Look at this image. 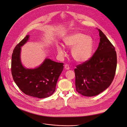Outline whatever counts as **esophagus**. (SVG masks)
<instances>
[{
  "label": "esophagus",
  "mask_w": 127,
  "mask_h": 127,
  "mask_svg": "<svg viewBox=\"0 0 127 127\" xmlns=\"http://www.w3.org/2000/svg\"><path fill=\"white\" fill-rule=\"evenodd\" d=\"M65 68L66 69V70H69L70 69V67L69 66V65L68 64H65Z\"/></svg>",
  "instance_id": "34e87169"
}]
</instances>
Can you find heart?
Returning a JSON list of instances; mask_svg holds the SVG:
<instances>
[{"instance_id": "heart-1", "label": "heart", "mask_w": 127, "mask_h": 127, "mask_svg": "<svg viewBox=\"0 0 127 127\" xmlns=\"http://www.w3.org/2000/svg\"><path fill=\"white\" fill-rule=\"evenodd\" d=\"M64 42L67 47L72 48L71 55L75 61L84 63L91 58L94 48V41L91 37L75 32L66 37ZM57 51L61 56H65V52L62 46L57 47Z\"/></svg>"}]
</instances>
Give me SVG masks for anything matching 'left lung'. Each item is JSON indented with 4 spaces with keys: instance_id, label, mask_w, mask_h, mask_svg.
Wrapping results in <instances>:
<instances>
[{
    "instance_id": "1",
    "label": "left lung",
    "mask_w": 127,
    "mask_h": 127,
    "mask_svg": "<svg viewBox=\"0 0 127 127\" xmlns=\"http://www.w3.org/2000/svg\"><path fill=\"white\" fill-rule=\"evenodd\" d=\"M98 31L100 39L97 50L89 60L74 70L76 91L87 97L96 96L110 86L117 67L115 47L103 32Z\"/></svg>"
}]
</instances>
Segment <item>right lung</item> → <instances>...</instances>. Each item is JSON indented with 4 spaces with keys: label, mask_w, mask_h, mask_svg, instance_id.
Segmentation results:
<instances>
[{
    "label": "right lung",
    "mask_w": 127,
    "mask_h": 127,
    "mask_svg": "<svg viewBox=\"0 0 127 127\" xmlns=\"http://www.w3.org/2000/svg\"><path fill=\"white\" fill-rule=\"evenodd\" d=\"M29 36L26 35L13 51L11 68L13 79L26 95L39 99L47 98L55 91L57 82L63 70V63L46 58L37 68H25L20 59L21 47L26 43Z\"/></svg>",
    "instance_id": "add662e5"
}]
</instances>
